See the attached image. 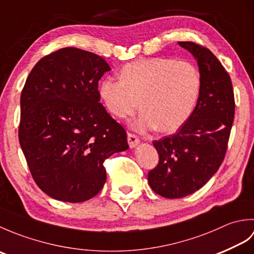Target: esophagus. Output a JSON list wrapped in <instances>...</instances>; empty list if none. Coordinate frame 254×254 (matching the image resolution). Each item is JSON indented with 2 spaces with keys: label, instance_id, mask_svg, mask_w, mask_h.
I'll use <instances>...</instances> for the list:
<instances>
[{
  "label": "esophagus",
  "instance_id": "obj_1",
  "mask_svg": "<svg viewBox=\"0 0 254 254\" xmlns=\"http://www.w3.org/2000/svg\"><path fill=\"white\" fill-rule=\"evenodd\" d=\"M127 142H128V146L131 148H134L139 144V138L136 137V135H134L132 133H127Z\"/></svg>",
  "mask_w": 254,
  "mask_h": 254
}]
</instances>
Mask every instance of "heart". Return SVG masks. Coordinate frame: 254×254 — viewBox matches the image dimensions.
<instances>
[{
  "label": "heart",
  "instance_id": "heart-1",
  "mask_svg": "<svg viewBox=\"0 0 254 254\" xmlns=\"http://www.w3.org/2000/svg\"><path fill=\"white\" fill-rule=\"evenodd\" d=\"M120 79L105 78L99 95L113 116L126 119L143 111L132 127L144 132L157 127L171 133L182 127L195 108L201 75L193 63L169 58L141 59L124 65Z\"/></svg>",
  "mask_w": 254,
  "mask_h": 254
}]
</instances>
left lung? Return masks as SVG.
Here are the masks:
<instances>
[{"instance_id": "8db88e82", "label": "left lung", "mask_w": 254, "mask_h": 254, "mask_svg": "<svg viewBox=\"0 0 254 254\" xmlns=\"http://www.w3.org/2000/svg\"><path fill=\"white\" fill-rule=\"evenodd\" d=\"M195 59L201 91L192 115L176 134L153 142L159 155L148 172L155 193L180 198L201 189L222 165L235 117V98L228 73L206 48L178 42Z\"/></svg>"}]
</instances>
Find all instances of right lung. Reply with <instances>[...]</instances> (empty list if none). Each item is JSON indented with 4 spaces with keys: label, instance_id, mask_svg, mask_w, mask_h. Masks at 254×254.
Instances as JSON below:
<instances>
[{
    "label": "right lung",
    "instance_id": "obj_1",
    "mask_svg": "<svg viewBox=\"0 0 254 254\" xmlns=\"http://www.w3.org/2000/svg\"><path fill=\"white\" fill-rule=\"evenodd\" d=\"M101 57L63 48L31 69L20 96L19 143L37 186L59 201L79 203L106 182L104 161L128 148L127 132L100 104Z\"/></svg>",
    "mask_w": 254,
    "mask_h": 254
}]
</instances>
